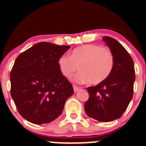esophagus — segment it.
Masks as SVG:
<instances>
[{"instance_id": "34e87169", "label": "esophagus", "mask_w": 146, "mask_h": 146, "mask_svg": "<svg viewBox=\"0 0 146 146\" xmlns=\"http://www.w3.org/2000/svg\"><path fill=\"white\" fill-rule=\"evenodd\" d=\"M73 88H74V92H77V91H78V90H79V89H80V88L77 87V86H73Z\"/></svg>"}]
</instances>
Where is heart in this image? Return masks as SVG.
<instances>
[{"mask_svg": "<svg viewBox=\"0 0 146 146\" xmlns=\"http://www.w3.org/2000/svg\"><path fill=\"white\" fill-rule=\"evenodd\" d=\"M61 74L71 78L79 68L75 77L79 82H89L96 85L104 82L111 74L114 66V57L109 49L90 44L76 47L70 56L61 55L58 59Z\"/></svg>", "mask_w": 146, "mask_h": 146, "instance_id": "heart-1", "label": "heart"}]
</instances>
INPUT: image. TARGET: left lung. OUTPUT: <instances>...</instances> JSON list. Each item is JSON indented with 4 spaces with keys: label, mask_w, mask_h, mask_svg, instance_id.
Masks as SVG:
<instances>
[{
    "label": "left lung",
    "mask_w": 146,
    "mask_h": 146,
    "mask_svg": "<svg viewBox=\"0 0 146 146\" xmlns=\"http://www.w3.org/2000/svg\"><path fill=\"white\" fill-rule=\"evenodd\" d=\"M114 57L111 74L104 82L87 88L89 99L85 103L86 114L101 122L121 118L133 96L135 65L126 49L113 38L104 36Z\"/></svg>",
    "instance_id": "1"
}]
</instances>
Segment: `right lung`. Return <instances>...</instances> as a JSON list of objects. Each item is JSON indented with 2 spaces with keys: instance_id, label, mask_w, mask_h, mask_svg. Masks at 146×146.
<instances>
[{
  "instance_id": "1",
  "label": "right lung",
  "mask_w": 146,
  "mask_h": 146,
  "mask_svg": "<svg viewBox=\"0 0 146 146\" xmlns=\"http://www.w3.org/2000/svg\"><path fill=\"white\" fill-rule=\"evenodd\" d=\"M70 46L39 42L18 55L10 73L11 95L23 118L35 123H48L63 112L74 94L60 72L58 59Z\"/></svg>"
}]
</instances>
